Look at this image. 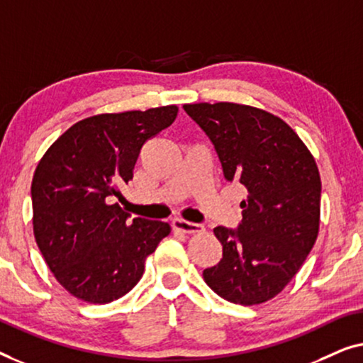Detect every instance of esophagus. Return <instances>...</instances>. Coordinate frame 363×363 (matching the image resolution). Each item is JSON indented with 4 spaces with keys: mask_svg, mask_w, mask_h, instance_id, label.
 <instances>
[{
    "mask_svg": "<svg viewBox=\"0 0 363 363\" xmlns=\"http://www.w3.org/2000/svg\"><path fill=\"white\" fill-rule=\"evenodd\" d=\"M172 228L184 233H197V232H202L203 227L201 223L187 222V220H182V218H172Z\"/></svg>",
    "mask_w": 363,
    "mask_h": 363,
    "instance_id": "obj_1",
    "label": "esophagus"
}]
</instances>
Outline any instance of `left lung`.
I'll return each mask as SVG.
<instances>
[{"label": "left lung", "mask_w": 363, "mask_h": 363, "mask_svg": "<svg viewBox=\"0 0 363 363\" xmlns=\"http://www.w3.org/2000/svg\"><path fill=\"white\" fill-rule=\"evenodd\" d=\"M184 111L212 141L223 177L248 194L238 227L213 228L222 259L203 269V279L233 304L264 303L294 278L318 238L314 157L291 126L264 110L218 101L184 105Z\"/></svg>", "instance_id": "1"}]
</instances>
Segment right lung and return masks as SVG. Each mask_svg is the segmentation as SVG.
<instances>
[{
  "instance_id": "1",
  "label": "right lung",
  "mask_w": 363,
  "mask_h": 363,
  "mask_svg": "<svg viewBox=\"0 0 363 363\" xmlns=\"http://www.w3.org/2000/svg\"><path fill=\"white\" fill-rule=\"evenodd\" d=\"M177 116V106L95 115L75 123L35 167L34 237L57 281L75 298L106 304L135 288L147 255L171 232L113 203L133 179L145 143Z\"/></svg>"
}]
</instances>
